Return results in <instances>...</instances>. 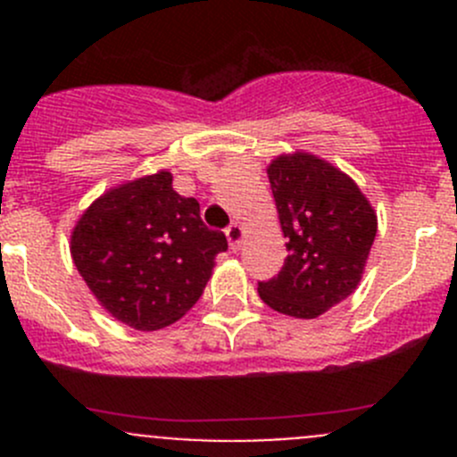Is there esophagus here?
<instances>
[{"mask_svg":"<svg viewBox=\"0 0 457 457\" xmlns=\"http://www.w3.org/2000/svg\"><path fill=\"white\" fill-rule=\"evenodd\" d=\"M243 234H245V229H243L241 223H232L228 229H225V237H228L229 247H232L234 252L241 250V245H243Z\"/></svg>","mask_w":457,"mask_h":457,"instance_id":"obj_1","label":"esophagus"}]
</instances>
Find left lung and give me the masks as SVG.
I'll return each mask as SVG.
<instances>
[{"instance_id": "8db88e82", "label": "left lung", "mask_w": 457, "mask_h": 457, "mask_svg": "<svg viewBox=\"0 0 457 457\" xmlns=\"http://www.w3.org/2000/svg\"><path fill=\"white\" fill-rule=\"evenodd\" d=\"M287 258L258 296L278 314L318 318L352 296L365 274L378 216L349 174L312 152L267 165Z\"/></svg>"}]
</instances>
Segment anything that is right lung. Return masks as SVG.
Segmentation results:
<instances>
[{
  "instance_id": "right-lung-1",
  "label": "right lung",
  "mask_w": 457,
  "mask_h": 457,
  "mask_svg": "<svg viewBox=\"0 0 457 457\" xmlns=\"http://www.w3.org/2000/svg\"><path fill=\"white\" fill-rule=\"evenodd\" d=\"M196 199L172 187V174L132 179L90 203L71 234V256L92 296L139 331L172 325L201 298L223 232L201 220Z\"/></svg>"
}]
</instances>
